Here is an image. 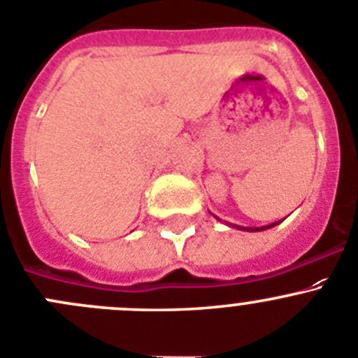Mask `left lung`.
Instances as JSON below:
<instances>
[{
  "label": "left lung",
  "mask_w": 358,
  "mask_h": 358,
  "mask_svg": "<svg viewBox=\"0 0 358 358\" xmlns=\"http://www.w3.org/2000/svg\"><path fill=\"white\" fill-rule=\"evenodd\" d=\"M215 217V215H213ZM280 222H275V224H269V225H264V227H239V225H236V227L238 229H241V231H266V229H269V227H275V225H278Z\"/></svg>",
  "instance_id": "1"
}]
</instances>
